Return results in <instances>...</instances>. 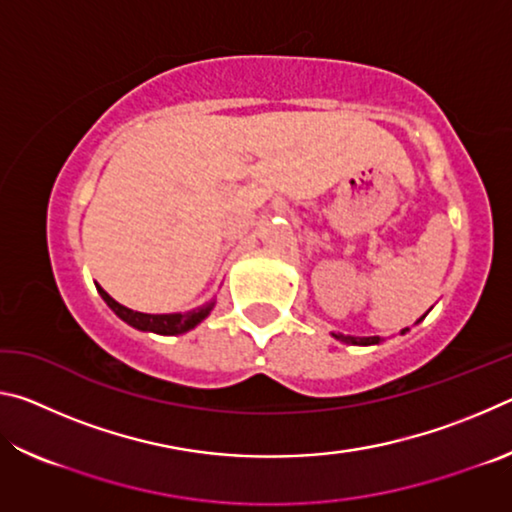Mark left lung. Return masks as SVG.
Here are the masks:
<instances>
[{"instance_id": "left-lung-1", "label": "left lung", "mask_w": 512, "mask_h": 512, "mask_svg": "<svg viewBox=\"0 0 512 512\" xmlns=\"http://www.w3.org/2000/svg\"><path fill=\"white\" fill-rule=\"evenodd\" d=\"M424 316H427V314H424ZM424 316L415 320V325L422 323ZM406 332H409V327H404L400 334H406ZM332 336H334L336 341L348 343V345H379L381 341H384V339H381V336H345V334H334V332H332Z\"/></svg>"}]
</instances>
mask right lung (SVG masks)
Masks as SVG:
<instances>
[{"instance_id": "obj_1", "label": "right lung", "mask_w": 512, "mask_h": 512, "mask_svg": "<svg viewBox=\"0 0 512 512\" xmlns=\"http://www.w3.org/2000/svg\"><path fill=\"white\" fill-rule=\"evenodd\" d=\"M99 296L103 302L115 311V314L140 332H153V334H162V336H176V334H185L189 329H194L201 320L210 316V311L214 309L216 300H207L205 305L196 307L192 311H178V314H144V311H133L124 305H119L115 298H110L106 291H103L97 284Z\"/></svg>"}]
</instances>
